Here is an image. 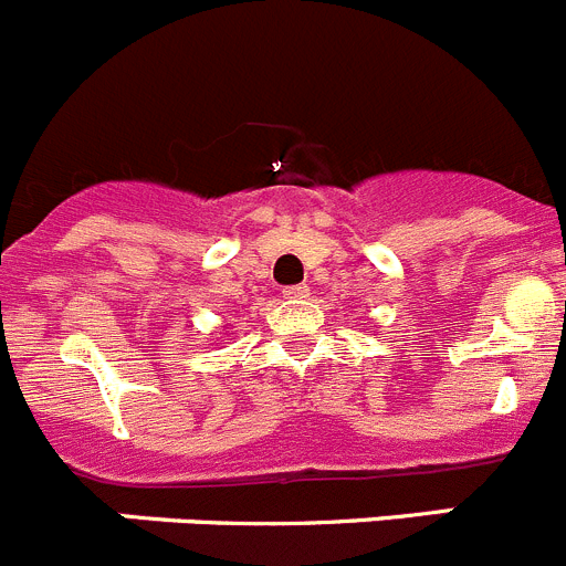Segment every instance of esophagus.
Listing matches in <instances>:
<instances>
[{"label":"esophagus","instance_id":"obj_1","mask_svg":"<svg viewBox=\"0 0 566 566\" xmlns=\"http://www.w3.org/2000/svg\"><path fill=\"white\" fill-rule=\"evenodd\" d=\"M307 295H310L307 284H293V287H284V290H282V298H290V301L307 298Z\"/></svg>","mask_w":566,"mask_h":566}]
</instances>
